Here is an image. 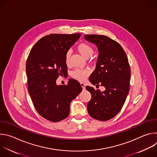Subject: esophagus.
Segmentation results:
<instances>
[{"mask_svg":"<svg viewBox=\"0 0 157 157\" xmlns=\"http://www.w3.org/2000/svg\"><path fill=\"white\" fill-rule=\"evenodd\" d=\"M81 86H82V89H85L86 85H85V84H84V83H83V82H81Z\"/></svg>","mask_w":157,"mask_h":157,"instance_id":"1","label":"esophagus"}]
</instances>
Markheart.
Segmentation results:
<instances>
[{
	"instance_id": "heart-1",
	"label": "heart",
	"mask_w": 157,
	"mask_h": 157,
	"mask_svg": "<svg viewBox=\"0 0 157 157\" xmlns=\"http://www.w3.org/2000/svg\"><path fill=\"white\" fill-rule=\"evenodd\" d=\"M78 51L86 58L91 57L94 53L93 47L86 43H81L77 46ZM71 55V50H68L65 54V63L66 64H69L70 59ZM89 74V71L87 70L76 69L71 73V77L79 81H84Z\"/></svg>"
}]
</instances>
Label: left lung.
Here are the masks:
<instances>
[{
    "mask_svg": "<svg viewBox=\"0 0 157 157\" xmlns=\"http://www.w3.org/2000/svg\"><path fill=\"white\" fill-rule=\"evenodd\" d=\"M84 38L96 44L99 51L96 68L89 81L97 88L100 86L105 88L101 92L86 87L91 94L87 111L93 118L107 121L114 117L125 103L130 87V65L125 52L115 40L100 35H86Z\"/></svg>",
    "mask_w": 157,
    "mask_h": 157,
    "instance_id": "1",
    "label": "left lung"
}]
</instances>
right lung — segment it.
I'll return each mask as SVG.
<instances>
[{"mask_svg": "<svg viewBox=\"0 0 157 157\" xmlns=\"http://www.w3.org/2000/svg\"><path fill=\"white\" fill-rule=\"evenodd\" d=\"M81 33H53L40 39L32 48L26 63L28 91L35 108L53 122L70 114V104L81 91L79 82L70 79L68 84H56L59 76L68 73L65 54Z\"/></svg>", "mask_w": 157, "mask_h": 157, "instance_id": "add662e5", "label": "right lung"}]
</instances>
